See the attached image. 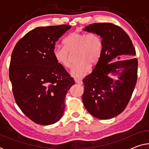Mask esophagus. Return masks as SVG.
Returning a JSON list of instances; mask_svg holds the SVG:
<instances>
[{
	"label": "esophagus",
	"instance_id": "obj_1",
	"mask_svg": "<svg viewBox=\"0 0 149 149\" xmlns=\"http://www.w3.org/2000/svg\"><path fill=\"white\" fill-rule=\"evenodd\" d=\"M75 83H76V84H79V85H82V84H83L82 81L81 80V79H75Z\"/></svg>",
	"mask_w": 149,
	"mask_h": 149
}]
</instances>
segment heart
<instances>
[{
    "label": "heart",
    "instance_id": "obj_1",
    "mask_svg": "<svg viewBox=\"0 0 149 149\" xmlns=\"http://www.w3.org/2000/svg\"><path fill=\"white\" fill-rule=\"evenodd\" d=\"M64 47L55 46L52 56L58 64L70 68L72 63L70 53L76 52L78 62L72 68L70 74L75 79H81L91 71V65H95L99 61L102 52V42L99 35L94 32H74L63 40Z\"/></svg>",
    "mask_w": 149,
    "mask_h": 149
}]
</instances>
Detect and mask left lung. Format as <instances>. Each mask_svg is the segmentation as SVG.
Here are the masks:
<instances>
[{
	"label": "left lung",
	"instance_id": "8db88e82",
	"mask_svg": "<svg viewBox=\"0 0 149 149\" xmlns=\"http://www.w3.org/2000/svg\"><path fill=\"white\" fill-rule=\"evenodd\" d=\"M84 30L100 35L103 49L91 74L83 79L85 86L83 102L94 117L110 119L122 113L132 97L137 83L138 61L132 58L109 62L119 56L135 55V49L128 35L116 25L95 23ZM110 72L119 74L118 79L114 81L110 78Z\"/></svg>",
	"mask_w": 149,
	"mask_h": 149
}]
</instances>
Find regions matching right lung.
<instances>
[{"instance_id":"right-lung-1","label":"right lung","mask_w":149,"mask_h":149,"mask_svg":"<svg viewBox=\"0 0 149 149\" xmlns=\"http://www.w3.org/2000/svg\"><path fill=\"white\" fill-rule=\"evenodd\" d=\"M68 25L39 27L19 40L12 51L9 77L17 105L33 122L50 125L62 118L68 91L75 84L52 56Z\"/></svg>"}]
</instances>
